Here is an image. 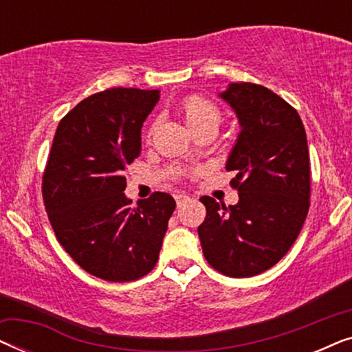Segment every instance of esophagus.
<instances>
[{
	"mask_svg": "<svg viewBox=\"0 0 352 352\" xmlns=\"http://www.w3.org/2000/svg\"><path fill=\"white\" fill-rule=\"evenodd\" d=\"M175 199H176V204H177V206H182L186 204L187 200H190V197L189 195H186V194H176L175 195Z\"/></svg>",
	"mask_w": 352,
	"mask_h": 352,
	"instance_id": "1",
	"label": "esophagus"
}]
</instances>
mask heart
Instances as JSON below:
<instances>
[{"instance_id":"obj_1","label":"heart","mask_w":352,"mask_h":352,"mask_svg":"<svg viewBox=\"0 0 352 352\" xmlns=\"http://www.w3.org/2000/svg\"><path fill=\"white\" fill-rule=\"evenodd\" d=\"M182 112L187 126L192 133L200 129H214L218 131L223 123V112L211 102V100L200 98V96H189L182 102Z\"/></svg>"}]
</instances>
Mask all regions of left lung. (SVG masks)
I'll use <instances>...</instances> for the list:
<instances>
[{
	"label": "left lung",
	"mask_w": 352,
	"mask_h": 352,
	"mask_svg": "<svg viewBox=\"0 0 352 352\" xmlns=\"http://www.w3.org/2000/svg\"><path fill=\"white\" fill-rule=\"evenodd\" d=\"M239 118L226 170L237 171L239 201L201 197L199 237L206 261L229 277H252L277 264L309 210V151L300 115L261 85L230 83L218 94Z\"/></svg>",
	"instance_id": "obj_1"
}]
</instances>
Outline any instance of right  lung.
<instances>
[{"label":"right lung","mask_w":352,"mask_h":352,"mask_svg":"<svg viewBox=\"0 0 352 352\" xmlns=\"http://www.w3.org/2000/svg\"><path fill=\"white\" fill-rule=\"evenodd\" d=\"M158 99V89L138 88L89 96L60 120L47 157L43 200L56 237L78 266L109 282L152 271L176 208L166 192L133 208L123 192Z\"/></svg>","instance_id":"right-lung-1"}]
</instances>
